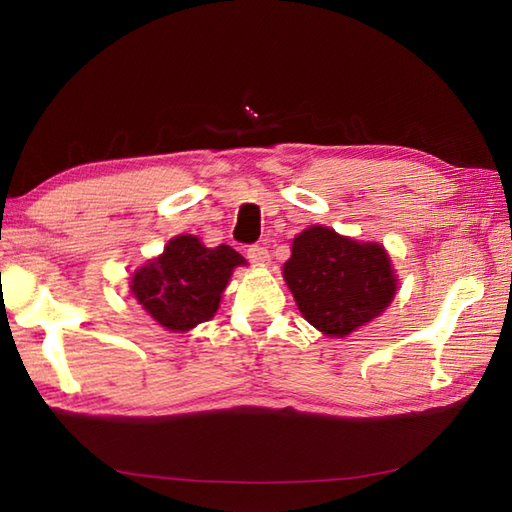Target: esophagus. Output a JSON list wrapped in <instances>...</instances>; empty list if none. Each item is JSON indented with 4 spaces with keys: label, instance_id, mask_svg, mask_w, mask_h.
I'll return each instance as SVG.
<instances>
[{
    "label": "esophagus",
    "instance_id": "1",
    "mask_svg": "<svg viewBox=\"0 0 512 512\" xmlns=\"http://www.w3.org/2000/svg\"><path fill=\"white\" fill-rule=\"evenodd\" d=\"M247 258L249 263L254 265H267L269 263V249L263 245H249L247 247Z\"/></svg>",
    "mask_w": 512,
    "mask_h": 512
}]
</instances>
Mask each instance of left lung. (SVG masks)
<instances>
[{"instance_id": "obj_1", "label": "left lung", "mask_w": 512, "mask_h": 512, "mask_svg": "<svg viewBox=\"0 0 512 512\" xmlns=\"http://www.w3.org/2000/svg\"><path fill=\"white\" fill-rule=\"evenodd\" d=\"M282 276L304 320L328 337L372 322L396 293L390 256L379 243L352 241L324 225L293 238Z\"/></svg>"}]
</instances>
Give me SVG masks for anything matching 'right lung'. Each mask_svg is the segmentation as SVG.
I'll return each mask as SVG.
<instances>
[{"instance_id":"1","label":"right lung","mask_w":512,"mask_h":512,"mask_svg":"<svg viewBox=\"0 0 512 512\" xmlns=\"http://www.w3.org/2000/svg\"><path fill=\"white\" fill-rule=\"evenodd\" d=\"M247 265L230 245L206 247L197 236L170 238L164 254L131 278V295L166 331L186 333L219 309L234 267Z\"/></svg>"}]
</instances>
